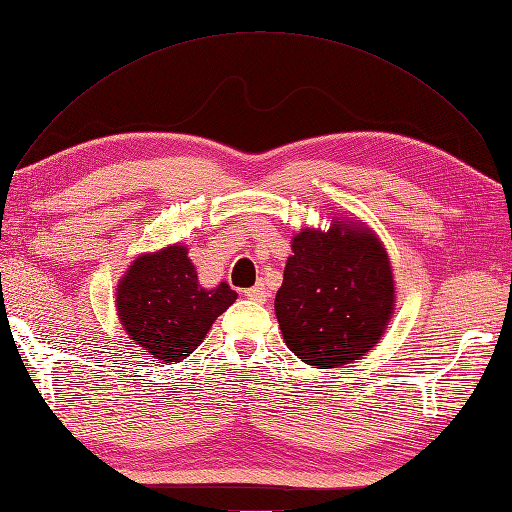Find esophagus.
<instances>
[{"mask_svg":"<svg viewBox=\"0 0 512 512\" xmlns=\"http://www.w3.org/2000/svg\"><path fill=\"white\" fill-rule=\"evenodd\" d=\"M244 296L246 298H253V300H257V303H261V300H266L268 290H266L264 283H257L255 287H251V290H244Z\"/></svg>","mask_w":512,"mask_h":512,"instance_id":"1","label":"esophagus"}]
</instances>
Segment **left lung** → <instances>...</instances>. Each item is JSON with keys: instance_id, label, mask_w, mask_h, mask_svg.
<instances>
[{"instance_id": "obj_1", "label": "left lung", "mask_w": 512, "mask_h": 512, "mask_svg": "<svg viewBox=\"0 0 512 512\" xmlns=\"http://www.w3.org/2000/svg\"><path fill=\"white\" fill-rule=\"evenodd\" d=\"M292 240L274 311L287 348L322 370L361 359L393 313L389 257L365 227L333 220Z\"/></svg>"}]
</instances>
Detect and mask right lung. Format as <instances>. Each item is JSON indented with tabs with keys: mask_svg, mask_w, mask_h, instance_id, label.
Masks as SVG:
<instances>
[{
	"mask_svg": "<svg viewBox=\"0 0 512 512\" xmlns=\"http://www.w3.org/2000/svg\"><path fill=\"white\" fill-rule=\"evenodd\" d=\"M238 294L227 283L205 290L183 246L142 255L116 290V311L127 335L155 359L179 363L196 350L209 326Z\"/></svg>",
	"mask_w": 512,
	"mask_h": 512,
	"instance_id": "1",
	"label": "right lung"
}]
</instances>
